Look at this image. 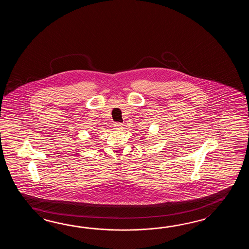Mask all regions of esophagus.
<instances>
[{"instance_id": "esophagus-1", "label": "esophagus", "mask_w": 249, "mask_h": 249, "mask_svg": "<svg viewBox=\"0 0 249 249\" xmlns=\"http://www.w3.org/2000/svg\"><path fill=\"white\" fill-rule=\"evenodd\" d=\"M124 125H123L122 124H120V123H116V124H114V129L115 130H117V131H120V130H122L123 128H124Z\"/></svg>"}]
</instances>
